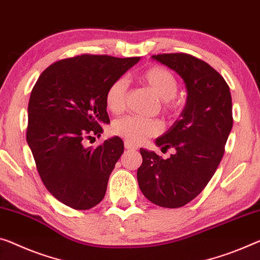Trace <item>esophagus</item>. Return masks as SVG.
Returning a JSON list of instances; mask_svg holds the SVG:
<instances>
[{
  "label": "esophagus",
  "instance_id": "esophagus-1",
  "mask_svg": "<svg viewBox=\"0 0 260 260\" xmlns=\"http://www.w3.org/2000/svg\"><path fill=\"white\" fill-rule=\"evenodd\" d=\"M124 146H125L126 150H136V146L134 145V144H131L127 141H124Z\"/></svg>",
  "mask_w": 260,
  "mask_h": 260
}]
</instances>
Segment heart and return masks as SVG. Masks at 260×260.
Here are the masks:
<instances>
[{"label": "heart", "mask_w": 260, "mask_h": 260, "mask_svg": "<svg viewBox=\"0 0 260 260\" xmlns=\"http://www.w3.org/2000/svg\"><path fill=\"white\" fill-rule=\"evenodd\" d=\"M142 80L161 99L164 110L174 113L179 103L175 100L179 83L175 75L162 66H152L142 74ZM127 100V80L117 78L110 83L106 91V105L111 113L119 114L125 109ZM162 123L157 118L141 116H124L113 123V133L134 145L142 144L147 138L161 133Z\"/></svg>", "instance_id": "b5f03b06"}]
</instances>
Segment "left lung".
<instances>
[{"mask_svg":"<svg viewBox=\"0 0 260 260\" xmlns=\"http://www.w3.org/2000/svg\"><path fill=\"white\" fill-rule=\"evenodd\" d=\"M152 58L180 75L188 96L180 118L155 141L175 153L162 159L141 149L138 185L154 205L179 208L197 198L216 172L233 127V102L225 80L201 59L182 52Z\"/></svg>","mask_w":260,"mask_h":260,"instance_id":"left-lung-1","label":"left lung"}]
</instances>
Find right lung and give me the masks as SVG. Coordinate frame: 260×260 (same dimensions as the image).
<instances>
[{
    "label": "right lung",
    "instance_id": "obj_1",
    "mask_svg": "<svg viewBox=\"0 0 260 260\" xmlns=\"http://www.w3.org/2000/svg\"><path fill=\"white\" fill-rule=\"evenodd\" d=\"M139 57L81 54L43 72L31 91L26 141L46 189L63 205L93 208L105 198L108 180L124 145L113 137L83 146L109 123L106 91L139 61Z\"/></svg>",
    "mask_w": 260,
    "mask_h": 260
}]
</instances>
